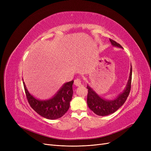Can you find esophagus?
<instances>
[{"label": "esophagus", "instance_id": "esophagus-1", "mask_svg": "<svg viewBox=\"0 0 151 151\" xmlns=\"http://www.w3.org/2000/svg\"><path fill=\"white\" fill-rule=\"evenodd\" d=\"M74 84L76 86H80L82 84V82L79 79H77L74 81Z\"/></svg>", "mask_w": 151, "mask_h": 151}]
</instances>
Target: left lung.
<instances>
[{"label":"left lung","mask_w":151,"mask_h":151,"mask_svg":"<svg viewBox=\"0 0 151 151\" xmlns=\"http://www.w3.org/2000/svg\"><path fill=\"white\" fill-rule=\"evenodd\" d=\"M109 41L113 46L123 48L119 43H116L114 40L109 39ZM132 74V69L131 65L130 76L125 89L115 99L113 100H108L101 98L98 93L95 92V91L89 85H87V88L88 89L87 103L91 110H92L95 114L99 116L109 115L117 111L124 104L130 93Z\"/></svg>","instance_id":"obj_1"}]
</instances>
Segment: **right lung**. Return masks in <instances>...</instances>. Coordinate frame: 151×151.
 Masks as SVG:
<instances>
[{
	"label": "right lung",
	"mask_w": 151,
	"mask_h": 151,
	"mask_svg": "<svg viewBox=\"0 0 151 151\" xmlns=\"http://www.w3.org/2000/svg\"><path fill=\"white\" fill-rule=\"evenodd\" d=\"M73 83L74 81L72 80L63 84L52 98L40 100L29 93L23 81L26 98L31 107L40 115L49 120L58 119L68 111L73 94Z\"/></svg>",
	"instance_id": "1"
}]
</instances>
